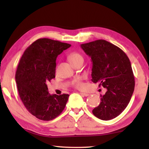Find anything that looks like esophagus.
I'll return each instance as SVG.
<instances>
[{
    "label": "esophagus",
    "mask_w": 149,
    "mask_h": 149,
    "mask_svg": "<svg viewBox=\"0 0 149 149\" xmlns=\"http://www.w3.org/2000/svg\"><path fill=\"white\" fill-rule=\"evenodd\" d=\"M81 95L82 96H84V97H87V96H89V94H88V93H80Z\"/></svg>",
    "instance_id": "1"
}]
</instances>
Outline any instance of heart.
<instances>
[{
    "label": "heart",
    "mask_w": 149,
    "mask_h": 149,
    "mask_svg": "<svg viewBox=\"0 0 149 149\" xmlns=\"http://www.w3.org/2000/svg\"><path fill=\"white\" fill-rule=\"evenodd\" d=\"M68 59L72 64L77 61H79V60H84L82 55L79 54V52H74L70 54L68 56ZM74 84L75 85V86L76 87L77 89H83V87H84V84L82 83L81 79H78L77 80H75Z\"/></svg>",
    "instance_id": "heart-1"
}]
</instances>
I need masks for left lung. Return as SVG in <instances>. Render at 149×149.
Here are the masks:
<instances>
[{
  "mask_svg": "<svg viewBox=\"0 0 149 149\" xmlns=\"http://www.w3.org/2000/svg\"><path fill=\"white\" fill-rule=\"evenodd\" d=\"M81 48L91 58V81L107 89L93 114L102 120L114 119L127 107L134 91L130 59L122 49L105 40L81 44Z\"/></svg>",
  "mask_w": 149,
  "mask_h": 149,
  "instance_id": "1",
  "label": "left lung"
}]
</instances>
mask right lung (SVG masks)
<instances>
[{
  "label": "right lung",
  "mask_w": 149,
  "mask_h": 149,
  "mask_svg": "<svg viewBox=\"0 0 149 149\" xmlns=\"http://www.w3.org/2000/svg\"><path fill=\"white\" fill-rule=\"evenodd\" d=\"M71 45L39 39L25 50L16 73L19 95L27 110L39 120L49 121L64 110L69 95H50L47 83L55 77L56 58Z\"/></svg>",
  "instance_id": "add662e5"
}]
</instances>
